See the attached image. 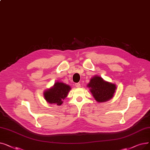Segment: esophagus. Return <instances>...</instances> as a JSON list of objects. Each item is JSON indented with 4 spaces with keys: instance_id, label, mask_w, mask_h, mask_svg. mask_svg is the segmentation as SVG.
Wrapping results in <instances>:
<instances>
[{
    "instance_id": "34e87169",
    "label": "esophagus",
    "mask_w": 150,
    "mask_h": 150,
    "mask_svg": "<svg viewBox=\"0 0 150 150\" xmlns=\"http://www.w3.org/2000/svg\"><path fill=\"white\" fill-rule=\"evenodd\" d=\"M75 86L78 88H79L81 87V84L80 83H75Z\"/></svg>"
}]
</instances>
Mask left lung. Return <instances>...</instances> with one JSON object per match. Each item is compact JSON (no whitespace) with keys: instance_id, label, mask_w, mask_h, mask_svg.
Returning <instances> with one entry per match:
<instances>
[{"instance_id":"left-lung-1","label":"left lung","mask_w":150,"mask_h":150,"mask_svg":"<svg viewBox=\"0 0 150 150\" xmlns=\"http://www.w3.org/2000/svg\"><path fill=\"white\" fill-rule=\"evenodd\" d=\"M87 87L89 88L95 100L99 103L105 102L112 99L116 89L115 84L104 80L98 75L91 78Z\"/></svg>"}]
</instances>
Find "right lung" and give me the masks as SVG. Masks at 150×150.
<instances>
[{
  "instance_id": "1",
  "label": "right lung",
  "mask_w": 150,
  "mask_h": 150,
  "mask_svg": "<svg viewBox=\"0 0 150 150\" xmlns=\"http://www.w3.org/2000/svg\"><path fill=\"white\" fill-rule=\"evenodd\" d=\"M70 89L71 87L69 84L57 81L53 86L44 91V99L50 104H56L60 106L63 103V100L67 96Z\"/></svg>"
}]
</instances>
